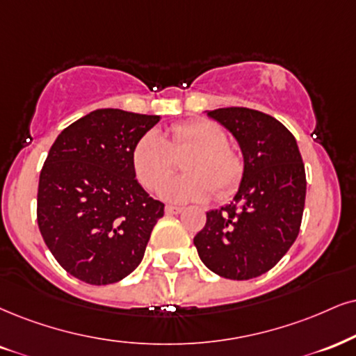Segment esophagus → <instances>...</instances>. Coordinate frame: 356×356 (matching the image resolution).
<instances>
[{"label":"esophagus","mask_w":356,"mask_h":356,"mask_svg":"<svg viewBox=\"0 0 356 356\" xmlns=\"http://www.w3.org/2000/svg\"><path fill=\"white\" fill-rule=\"evenodd\" d=\"M181 211H183L181 206H173V204H166L165 206V213L166 214H178V213H181Z\"/></svg>","instance_id":"34e87169"}]
</instances>
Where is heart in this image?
I'll use <instances>...</instances> for the list:
<instances>
[{"mask_svg":"<svg viewBox=\"0 0 356 356\" xmlns=\"http://www.w3.org/2000/svg\"><path fill=\"white\" fill-rule=\"evenodd\" d=\"M227 145L229 137L214 122H185L171 129L170 140L156 130L147 131L131 150V166L138 181L153 190L172 170L174 156L191 151L182 165L187 175L161 184L158 195L177 204L204 201L211 193L216 200H226L238 190L244 173L243 160Z\"/></svg>","mask_w":356,"mask_h":356,"instance_id":"heart-1","label":"heart"}]
</instances>
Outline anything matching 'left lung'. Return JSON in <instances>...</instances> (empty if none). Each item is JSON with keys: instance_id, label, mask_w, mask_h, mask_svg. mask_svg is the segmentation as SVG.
<instances>
[{"instance_id": "obj_1", "label": "left lung", "mask_w": 356, "mask_h": 356, "mask_svg": "<svg viewBox=\"0 0 356 356\" xmlns=\"http://www.w3.org/2000/svg\"><path fill=\"white\" fill-rule=\"evenodd\" d=\"M239 143L241 185L229 204L206 213L193 243L203 264L225 279L248 280L272 269L297 239L305 206V168L296 138L259 111H206Z\"/></svg>"}]
</instances>
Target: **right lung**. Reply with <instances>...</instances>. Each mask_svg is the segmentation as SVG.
<instances>
[{
  "label": "right lung",
  "instance_id": "1",
  "mask_svg": "<svg viewBox=\"0 0 356 356\" xmlns=\"http://www.w3.org/2000/svg\"><path fill=\"white\" fill-rule=\"evenodd\" d=\"M160 122L99 108L57 135L39 175L38 225L56 261L107 285L137 269L165 204L135 179L131 150Z\"/></svg>",
  "mask_w": 356,
  "mask_h": 356
}]
</instances>
